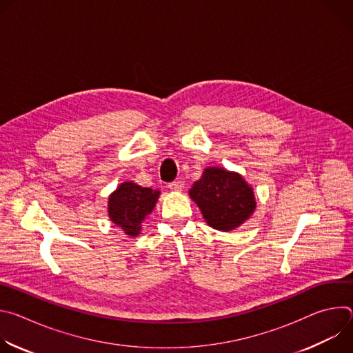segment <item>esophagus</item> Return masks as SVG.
Segmentation results:
<instances>
[{"mask_svg": "<svg viewBox=\"0 0 353 353\" xmlns=\"http://www.w3.org/2000/svg\"><path fill=\"white\" fill-rule=\"evenodd\" d=\"M172 191H180L181 190V187H183V181H180V180H176V181H172V183H169V185H168Z\"/></svg>", "mask_w": 353, "mask_h": 353, "instance_id": "1", "label": "esophagus"}]
</instances>
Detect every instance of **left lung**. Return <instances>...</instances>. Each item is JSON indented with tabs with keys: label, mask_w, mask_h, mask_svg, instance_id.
<instances>
[{
	"label": "left lung",
	"mask_w": 353,
	"mask_h": 353,
	"mask_svg": "<svg viewBox=\"0 0 353 353\" xmlns=\"http://www.w3.org/2000/svg\"><path fill=\"white\" fill-rule=\"evenodd\" d=\"M204 219L218 230H232L254 212L256 199L251 187L237 173L208 168L188 191Z\"/></svg>",
	"instance_id": "obj_1"
}]
</instances>
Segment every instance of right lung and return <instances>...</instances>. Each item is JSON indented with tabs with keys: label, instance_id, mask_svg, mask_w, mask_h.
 <instances>
[{
	"label": "right lung",
	"instance_id": "1",
	"mask_svg": "<svg viewBox=\"0 0 353 353\" xmlns=\"http://www.w3.org/2000/svg\"><path fill=\"white\" fill-rule=\"evenodd\" d=\"M159 191L141 187L135 183H123L109 198V216L128 236H137L146 215L152 212Z\"/></svg>",
	"mask_w": 353,
	"mask_h": 353
}]
</instances>
